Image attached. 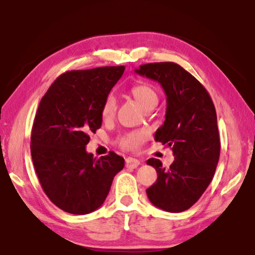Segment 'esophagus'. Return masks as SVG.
Wrapping results in <instances>:
<instances>
[{
    "label": "esophagus",
    "instance_id": "34e87169",
    "mask_svg": "<svg viewBox=\"0 0 255 255\" xmlns=\"http://www.w3.org/2000/svg\"><path fill=\"white\" fill-rule=\"evenodd\" d=\"M139 165H140V161L136 158H132V157H127L126 158V167L127 168H136Z\"/></svg>",
    "mask_w": 255,
    "mask_h": 255
}]
</instances>
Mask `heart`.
Segmentation results:
<instances>
[{
	"mask_svg": "<svg viewBox=\"0 0 255 255\" xmlns=\"http://www.w3.org/2000/svg\"><path fill=\"white\" fill-rule=\"evenodd\" d=\"M130 94L133 98L136 99L137 103L145 109L152 107V106H156L157 103H158V95H157L156 90L151 86L147 85V83H138V85L132 86L130 88ZM116 109H117V104H116L115 97L113 95H109L105 100L103 108H101V116H103V119L110 120L114 118ZM146 139V131L136 130L127 132L125 133V135L120 136L118 139V143L123 148H125V149L137 150Z\"/></svg>",
	"mask_w": 255,
	"mask_h": 255,
	"instance_id": "1",
	"label": "heart"
}]
</instances>
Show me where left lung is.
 Segmentation results:
<instances>
[{"instance_id":"left-lung-1","label":"left lung","mask_w":255,"mask_h":255,"mask_svg":"<svg viewBox=\"0 0 255 255\" xmlns=\"http://www.w3.org/2000/svg\"><path fill=\"white\" fill-rule=\"evenodd\" d=\"M136 73L157 81L166 95L163 126L155 140L172 147L175 160L168 169L159 159L147 164L157 172L146 189L156 207L170 213L188 210L200 200L214 176L221 142L214 104L202 83L174 62L142 64Z\"/></svg>"}]
</instances>
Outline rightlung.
<instances>
[{"mask_svg": "<svg viewBox=\"0 0 255 255\" xmlns=\"http://www.w3.org/2000/svg\"><path fill=\"white\" fill-rule=\"evenodd\" d=\"M125 67L63 73L40 101L31 133V156L44 193L55 206L85 215L104 204L125 159L114 151L87 152L90 132L101 127V108Z\"/></svg>", "mask_w": 255, "mask_h": 255, "instance_id": "add662e5", "label": "right lung"}]
</instances>
